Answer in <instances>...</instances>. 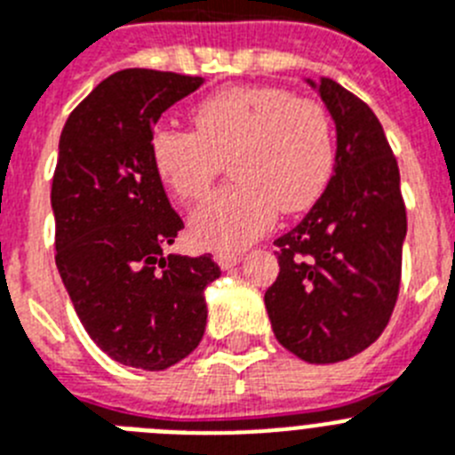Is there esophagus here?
<instances>
[{
  "label": "esophagus",
  "mask_w": 455,
  "mask_h": 455,
  "mask_svg": "<svg viewBox=\"0 0 455 455\" xmlns=\"http://www.w3.org/2000/svg\"><path fill=\"white\" fill-rule=\"evenodd\" d=\"M214 262L219 264V267L223 268V271H230V268H235L236 264L241 262V257L235 255V252H216Z\"/></svg>",
  "instance_id": "obj_1"
}]
</instances>
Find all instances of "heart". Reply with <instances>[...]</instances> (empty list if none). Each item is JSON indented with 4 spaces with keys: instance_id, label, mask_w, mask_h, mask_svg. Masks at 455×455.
Instances as JSON below:
<instances>
[{
    "instance_id": "heart-1",
    "label": "heart",
    "mask_w": 455,
    "mask_h": 455,
    "mask_svg": "<svg viewBox=\"0 0 455 455\" xmlns=\"http://www.w3.org/2000/svg\"><path fill=\"white\" fill-rule=\"evenodd\" d=\"M196 130L156 127L150 159L178 200H196L230 159V187L209 196L188 228L207 251H243L271 230L277 209L303 212L321 198L335 166L331 120L312 100L273 86H230L191 111Z\"/></svg>"
}]
</instances>
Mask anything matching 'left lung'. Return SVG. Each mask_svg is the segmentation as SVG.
Segmentation results:
<instances>
[{"instance_id":"1","label":"left lung","mask_w":455,"mask_h":455,"mask_svg":"<svg viewBox=\"0 0 455 455\" xmlns=\"http://www.w3.org/2000/svg\"><path fill=\"white\" fill-rule=\"evenodd\" d=\"M335 123L331 182L275 239L277 280L264 293L271 328L309 364L357 355L385 331L399 296L405 204L383 124L332 79H303Z\"/></svg>"}]
</instances>
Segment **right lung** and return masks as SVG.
Here are the masks:
<instances>
[{"instance_id":"1","label":"right lung","mask_w":455,"mask_h":455,"mask_svg":"<svg viewBox=\"0 0 455 455\" xmlns=\"http://www.w3.org/2000/svg\"><path fill=\"white\" fill-rule=\"evenodd\" d=\"M203 77L120 70L79 104L59 140L52 182L56 268L91 339L124 367L162 371L198 347L212 255H166L184 223L150 159L164 111Z\"/></svg>"}]
</instances>
